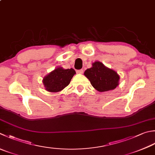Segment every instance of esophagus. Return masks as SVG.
Instances as JSON below:
<instances>
[{
	"mask_svg": "<svg viewBox=\"0 0 155 155\" xmlns=\"http://www.w3.org/2000/svg\"><path fill=\"white\" fill-rule=\"evenodd\" d=\"M77 73H78V74H83V69H81V70H78V71H77Z\"/></svg>",
	"mask_w": 155,
	"mask_h": 155,
	"instance_id": "obj_1",
	"label": "esophagus"
}]
</instances>
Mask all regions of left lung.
<instances>
[{
  "label": "left lung",
  "instance_id": "1",
  "mask_svg": "<svg viewBox=\"0 0 155 155\" xmlns=\"http://www.w3.org/2000/svg\"><path fill=\"white\" fill-rule=\"evenodd\" d=\"M84 74L99 92L114 90L119 84L120 76L117 72L99 61L93 63L92 67L87 69Z\"/></svg>",
  "mask_w": 155,
  "mask_h": 155
}]
</instances>
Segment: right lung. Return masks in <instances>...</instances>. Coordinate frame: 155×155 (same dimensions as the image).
Returning a JSON list of instances; mask_svg holds the SVG:
<instances>
[{
	"label": "right lung",
	"mask_w": 155,
	"mask_h": 155,
	"mask_svg": "<svg viewBox=\"0 0 155 155\" xmlns=\"http://www.w3.org/2000/svg\"><path fill=\"white\" fill-rule=\"evenodd\" d=\"M76 74L73 68L64 69L58 67L54 69L43 78L45 89L49 92H59L67 87Z\"/></svg>",
	"instance_id": "right-lung-1"
}]
</instances>
